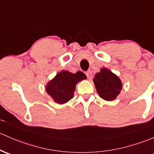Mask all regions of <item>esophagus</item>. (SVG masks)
Returning <instances> with one entry per match:
<instances>
[{"label":"esophagus","mask_w":154,"mask_h":154,"mask_svg":"<svg viewBox=\"0 0 154 154\" xmlns=\"http://www.w3.org/2000/svg\"><path fill=\"white\" fill-rule=\"evenodd\" d=\"M85 74H86V76H87V77L88 80H91V79L92 78V72H91V71H88V72H86Z\"/></svg>","instance_id":"1"}]
</instances>
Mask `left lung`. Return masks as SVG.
Listing matches in <instances>:
<instances>
[{
    "label": "left lung",
    "instance_id": "1",
    "mask_svg": "<svg viewBox=\"0 0 154 154\" xmlns=\"http://www.w3.org/2000/svg\"><path fill=\"white\" fill-rule=\"evenodd\" d=\"M96 91L99 96L106 101H112L122 90V83L119 77L110 70L102 68L94 78Z\"/></svg>",
    "mask_w": 154,
    "mask_h": 154
}]
</instances>
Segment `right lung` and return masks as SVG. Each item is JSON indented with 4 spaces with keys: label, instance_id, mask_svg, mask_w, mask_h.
<instances>
[{
    "label": "right lung",
    "instance_id": "obj_1",
    "mask_svg": "<svg viewBox=\"0 0 154 154\" xmlns=\"http://www.w3.org/2000/svg\"><path fill=\"white\" fill-rule=\"evenodd\" d=\"M84 79H86V76L83 72L79 71L73 74L63 70L57 74L45 88L55 102L62 104L73 98L76 85Z\"/></svg>",
    "mask_w": 154,
    "mask_h": 154
}]
</instances>
